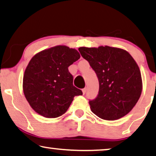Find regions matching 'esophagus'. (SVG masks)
<instances>
[{"mask_svg": "<svg viewBox=\"0 0 156 156\" xmlns=\"http://www.w3.org/2000/svg\"><path fill=\"white\" fill-rule=\"evenodd\" d=\"M82 91H83V93L85 94V93H86V91H87V87H85V88H83L82 90Z\"/></svg>", "mask_w": 156, "mask_h": 156, "instance_id": "34e87169", "label": "esophagus"}]
</instances>
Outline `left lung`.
Masks as SVG:
<instances>
[{
	"mask_svg": "<svg viewBox=\"0 0 156 156\" xmlns=\"http://www.w3.org/2000/svg\"><path fill=\"white\" fill-rule=\"evenodd\" d=\"M83 58L97 74L99 92L89 101L91 111L105 120L124 117L141 95L142 79L139 67L126 50L108 46L80 47Z\"/></svg>",
	"mask_w": 156,
	"mask_h": 156,
	"instance_id": "8db88e82",
	"label": "left lung"
}]
</instances>
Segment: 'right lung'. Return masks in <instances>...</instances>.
I'll list each match as a JSON object with an SVG mask.
<instances>
[{
  "instance_id": "obj_1",
  "label": "right lung",
  "mask_w": 156,
  "mask_h": 156,
  "mask_svg": "<svg viewBox=\"0 0 156 156\" xmlns=\"http://www.w3.org/2000/svg\"><path fill=\"white\" fill-rule=\"evenodd\" d=\"M75 49L58 45L35 54L30 61L23 76V92L37 114L46 118L63 115L75 96L82 95L73 86L69 66L80 58Z\"/></svg>"
}]
</instances>
